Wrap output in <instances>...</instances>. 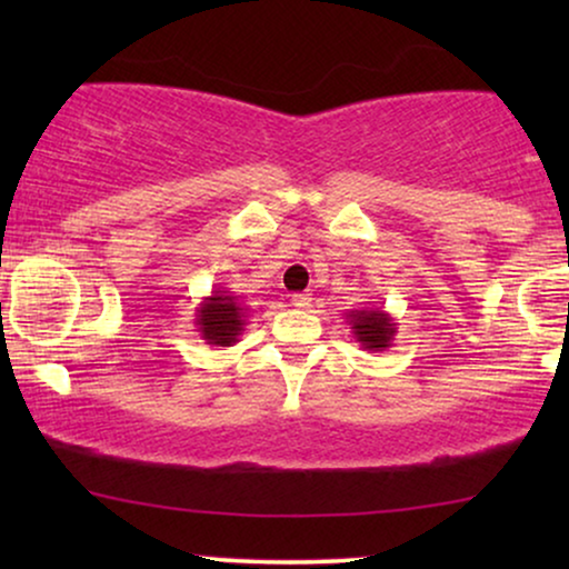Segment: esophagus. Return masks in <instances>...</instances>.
I'll list each match as a JSON object with an SVG mask.
<instances>
[{"label": "esophagus", "mask_w": 569, "mask_h": 569, "mask_svg": "<svg viewBox=\"0 0 569 569\" xmlns=\"http://www.w3.org/2000/svg\"><path fill=\"white\" fill-rule=\"evenodd\" d=\"M310 302H313V295L310 292H300V295H292V306L298 310H308Z\"/></svg>", "instance_id": "obj_1"}]
</instances>
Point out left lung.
<instances>
[{"label": "left lung", "mask_w": 569, "mask_h": 569, "mask_svg": "<svg viewBox=\"0 0 569 569\" xmlns=\"http://www.w3.org/2000/svg\"><path fill=\"white\" fill-rule=\"evenodd\" d=\"M347 323L352 329V337L362 349L370 352H386L393 347L396 337V318L383 306H365L349 310Z\"/></svg>", "instance_id": "left-lung-1"}]
</instances>
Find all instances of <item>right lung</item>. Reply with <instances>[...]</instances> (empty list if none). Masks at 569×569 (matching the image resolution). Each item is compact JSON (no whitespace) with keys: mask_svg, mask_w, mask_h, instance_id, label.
Instances as JSON below:
<instances>
[{"mask_svg":"<svg viewBox=\"0 0 569 569\" xmlns=\"http://www.w3.org/2000/svg\"><path fill=\"white\" fill-rule=\"evenodd\" d=\"M248 306L240 302L236 292H230L224 284H217L212 295L201 298L197 308L199 337L212 347H232L238 345L240 333L246 331Z\"/></svg>","mask_w":569,"mask_h":569,"instance_id":"add662e5","label":"right lung"}]
</instances>
